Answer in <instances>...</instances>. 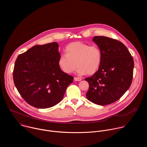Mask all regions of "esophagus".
Returning <instances> with one entry per match:
<instances>
[{
    "label": "esophagus",
    "mask_w": 147,
    "mask_h": 147,
    "mask_svg": "<svg viewBox=\"0 0 147 147\" xmlns=\"http://www.w3.org/2000/svg\"><path fill=\"white\" fill-rule=\"evenodd\" d=\"M74 80L76 81H80L82 80V78H79V77H74Z\"/></svg>",
    "instance_id": "obj_1"
}]
</instances>
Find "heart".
I'll use <instances>...</instances> for the list:
<instances>
[{"instance_id":"1","label":"heart","mask_w":147,"mask_h":147,"mask_svg":"<svg viewBox=\"0 0 147 147\" xmlns=\"http://www.w3.org/2000/svg\"><path fill=\"white\" fill-rule=\"evenodd\" d=\"M66 54L61 55L58 60V65L61 70L66 74L73 73L78 67L79 74L87 73L92 75L99 69L102 54L97 45L75 42L66 48Z\"/></svg>"}]
</instances>
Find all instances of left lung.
I'll return each instance as SVG.
<instances>
[{"label": "left lung", "mask_w": 147, "mask_h": 147, "mask_svg": "<svg viewBox=\"0 0 147 147\" xmlns=\"http://www.w3.org/2000/svg\"><path fill=\"white\" fill-rule=\"evenodd\" d=\"M93 41L100 48L102 59L99 70L86 78L89 83L87 99L99 105H107L119 99L130 87L134 60L120 41L104 36H95Z\"/></svg>", "instance_id": "left-lung-1"}]
</instances>
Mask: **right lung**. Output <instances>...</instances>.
<instances>
[{
	"mask_svg": "<svg viewBox=\"0 0 147 147\" xmlns=\"http://www.w3.org/2000/svg\"><path fill=\"white\" fill-rule=\"evenodd\" d=\"M56 42L36 45L18 56L13 69V81L20 95L31 106L40 109L60 102L73 77L59 66L60 56Z\"/></svg>",
	"mask_w": 147,
	"mask_h": 147,
	"instance_id": "add662e5",
	"label": "right lung"
}]
</instances>
